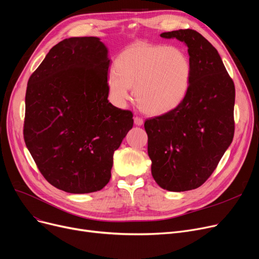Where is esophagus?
I'll use <instances>...</instances> for the list:
<instances>
[{"label": "esophagus", "instance_id": "esophagus-1", "mask_svg": "<svg viewBox=\"0 0 259 259\" xmlns=\"http://www.w3.org/2000/svg\"><path fill=\"white\" fill-rule=\"evenodd\" d=\"M134 123H136L137 126H142L144 123V120H143V118L137 116V117H134Z\"/></svg>", "mask_w": 259, "mask_h": 259}]
</instances>
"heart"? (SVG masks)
I'll return each instance as SVG.
<instances>
[{
	"mask_svg": "<svg viewBox=\"0 0 259 259\" xmlns=\"http://www.w3.org/2000/svg\"><path fill=\"white\" fill-rule=\"evenodd\" d=\"M192 63L178 48L137 42L123 50L115 60V70L107 77L110 97L122 107L130 98V88L139 106L153 115L177 108L185 98Z\"/></svg>",
	"mask_w": 259,
	"mask_h": 259,
	"instance_id": "b5f03b06",
	"label": "heart"
}]
</instances>
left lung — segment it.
I'll use <instances>...</instances> for the list:
<instances>
[{
	"label": "left lung",
	"mask_w": 259,
	"mask_h": 259,
	"mask_svg": "<svg viewBox=\"0 0 259 259\" xmlns=\"http://www.w3.org/2000/svg\"><path fill=\"white\" fill-rule=\"evenodd\" d=\"M187 47L192 78L185 98L174 110L145 121L154 181L169 192L203 184L234 138L235 85L220 55L196 30L161 33Z\"/></svg>",
	"instance_id": "left-lung-1"
}]
</instances>
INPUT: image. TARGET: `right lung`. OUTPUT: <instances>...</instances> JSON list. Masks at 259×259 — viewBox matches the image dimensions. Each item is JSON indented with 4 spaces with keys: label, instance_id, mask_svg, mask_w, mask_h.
I'll return each instance as SVG.
<instances>
[{
    "label": "right lung",
    "instance_id": "add662e5",
    "mask_svg": "<svg viewBox=\"0 0 259 259\" xmlns=\"http://www.w3.org/2000/svg\"><path fill=\"white\" fill-rule=\"evenodd\" d=\"M97 37H73L49 52L30 76L24 141L40 172L70 194L103 189L132 113L109 103L111 59Z\"/></svg>",
    "mask_w": 259,
    "mask_h": 259
}]
</instances>
